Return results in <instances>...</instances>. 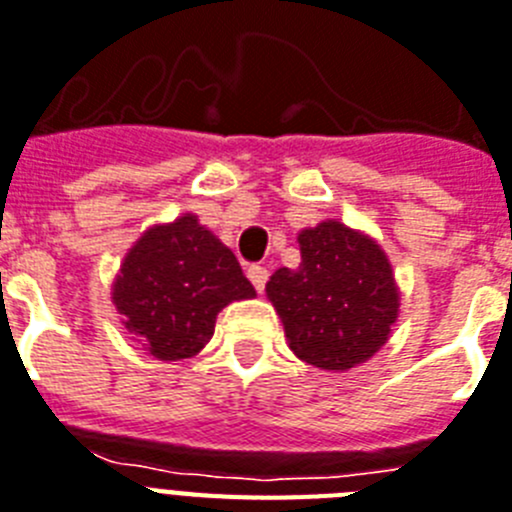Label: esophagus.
I'll return each mask as SVG.
<instances>
[{"mask_svg": "<svg viewBox=\"0 0 512 512\" xmlns=\"http://www.w3.org/2000/svg\"><path fill=\"white\" fill-rule=\"evenodd\" d=\"M248 280L253 282V287H256L259 293H264L266 280H269V269H266V266H259V264L248 266Z\"/></svg>", "mask_w": 512, "mask_h": 512, "instance_id": "34e87169", "label": "esophagus"}]
</instances>
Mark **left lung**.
Instances as JSON below:
<instances>
[{
	"label": "left lung",
	"instance_id": "1",
	"mask_svg": "<svg viewBox=\"0 0 512 512\" xmlns=\"http://www.w3.org/2000/svg\"><path fill=\"white\" fill-rule=\"evenodd\" d=\"M301 264L277 269L266 298L285 327L287 345L322 371L369 361L400 314V287L384 248L340 219L298 232Z\"/></svg>",
	"mask_w": 512,
	"mask_h": 512
}]
</instances>
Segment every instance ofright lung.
Returning a JSON list of instances; mask_svg holds the SVG:
<instances>
[{"label":"right lung","mask_w":512,"mask_h":512,"mask_svg":"<svg viewBox=\"0 0 512 512\" xmlns=\"http://www.w3.org/2000/svg\"><path fill=\"white\" fill-rule=\"evenodd\" d=\"M253 295L235 253L190 211L143 232L112 282L122 327L159 361L201 353L219 311Z\"/></svg>","instance_id":"1"}]
</instances>
